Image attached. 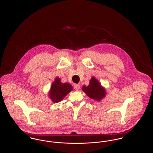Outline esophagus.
Wrapping results in <instances>:
<instances>
[{"label": "esophagus", "mask_w": 153, "mask_h": 153, "mask_svg": "<svg viewBox=\"0 0 153 153\" xmlns=\"http://www.w3.org/2000/svg\"><path fill=\"white\" fill-rule=\"evenodd\" d=\"M74 88L75 90L78 91L79 89V88H80V86H79V84H75L74 86Z\"/></svg>", "instance_id": "1"}]
</instances>
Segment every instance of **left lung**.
<instances>
[{"label": "left lung", "mask_w": 153, "mask_h": 153, "mask_svg": "<svg viewBox=\"0 0 153 153\" xmlns=\"http://www.w3.org/2000/svg\"><path fill=\"white\" fill-rule=\"evenodd\" d=\"M82 90L89 98L98 101L101 100L105 95L104 88L101 87L99 82L94 77L91 78L88 87L85 85L82 87Z\"/></svg>", "instance_id": "obj_1"}]
</instances>
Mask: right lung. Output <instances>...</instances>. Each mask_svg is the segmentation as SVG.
<instances>
[{"label": "right lung", "mask_w": 153, "mask_h": 153, "mask_svg": "<svg viewBox=\"0 0 153 153\" xmlns=\"http://www.w3.org/2000/svg\"><path fill=\"white\" fill-rule=\"evenodd\" d=\"M72 90V87L68 83H61V79L56 78L52 83L49 92V97L53 102H58Z\"/></svg>", "instance_id": "obj_1"}]
</instances>
